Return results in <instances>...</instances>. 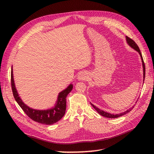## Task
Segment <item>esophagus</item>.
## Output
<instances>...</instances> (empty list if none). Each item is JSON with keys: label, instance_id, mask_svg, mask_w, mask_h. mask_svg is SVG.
<instances>
[{"label": "esophagus", "instance_id": "esophagus-1", "mask_svg": "<svg viewBox=\"0 0 154 154\" xmlns=\"http://www.w3.org/2000/svg\"><path fill=\"white\" fill-rule=\"evenodd\" d=\"M77 79L79 80H86L87 79V75L85 73H80L79 75H78Z\"/></svg>", "mask_w": 154, "mask_h": 154}]
</instances>
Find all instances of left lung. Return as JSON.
<instances>
[{"mask_svg": "<svg viewBox=\"0 0 154 154\" xmlns=\"http://www.w3.org/2000/svg\"><path fill=\"white\" fill-rule=\"evenodd\" d=\"M126 40L127 44H128L131 47L132 49H134V50H136V51H138V54L140 55V57H141V60H142V66H143V81H144V79H145V73H146L145 71H146V69H145V65H144V63H143V57H142V54H141V51H140V49H139V48L138 46V45H137L136 44V42L134 41V40H132L131 38H128V36H126ZM91 105L93 106V107L94 108V109L97 111V112L99 113V114H100L101 116H104V117H106V118H109V119H116V118H119V117H120L121 116L124 115V114H126L128 112H129L130 111L133 109L134 106H133L132 107L130 108L128 110H126L125 112H121L120 114H110V113H109V112H105V111H104V110H100V109H99V108L96 107L92 103H91Z\"/></svg>", "mask_w": 154, "mask_h": 154, "instance_id": "1", "label": "left lung"}]
</instances>
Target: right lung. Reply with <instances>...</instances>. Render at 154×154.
Listing matches in <instances>:
<instances>
[{"label":"right lung","instance_id":"add662e5","mask_svg":"<svg viewBox=\"0 0 154 154\" xmlns=\"http://www.w3.org/2000/svg\"><path fill=\"white\" fill-rule=\"evenodd\" d=\"M11 86L14 99L24 112L35 122L46 125H51L58 122L64 116L66 110V97L73 89V85L70 84L66 89L59 93L56 103L51 109L36 110L27 106L19 97L14 84L12 67L11 69Z\"/></svg>","mask_w":154,"mask_h":154}]
</instances>
